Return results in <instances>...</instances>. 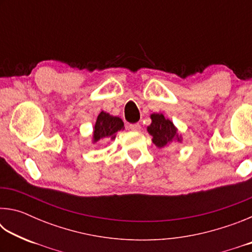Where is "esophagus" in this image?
I'll return each mask as SVG.
<instances>
[{
	"label": "esophagus",
	"mask_w": 252,
	"mask_h": 252,
	"mask_svg": "<svg viewBox=\"0 0 252 252\" xmlns=\"http://www.w3.org/2000/svg\"><path fill=\"white\" fill-rule=\"evenodd\" d=\"M129 129H130L131 131L138 132V131H140V129H141V126H140L139 123H133V125H130V126H129Z\"/></svg>",
	"instance_id": "1"
}]
</instances>
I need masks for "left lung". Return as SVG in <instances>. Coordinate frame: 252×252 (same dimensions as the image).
<instances>
[{
	"label": "left lung",
	"instance_id": "left-lung-1",
	"mask_svg": "<svg viewBox=\"0 0 252 252\" xmlns=\"http://www.w3.org/2000/svg\"><path fill=\"white\" fill-rule=\"evenodd\" d=\"M151 125L147 127L149 134L152 135V142L158 148H164L173 141L181 142L177 126L163 113H152Z\"/></svg>",
	"mask_w": 252,
	"mask_h": 252
}]
</instances>
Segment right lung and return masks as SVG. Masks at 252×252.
<instances>
[{
	"mask_svg": "<svg viewBox=\"0 0 252 252\" xmlns=\"http://www.w3.org/2000/svg\"><path fill=\"white\" fill-rule=\"evenodd\" d=\"M125 129V123L119 117H113L111 114L102 112L97 116L96 122L93 126V134H92V142L95 143L102 139L111 140L116 139V134L118 131Z\"/></svg>",
	"mask_w": 252,
	"mask_h": 252,
	"instance_id": "1",
	"label": "right lung"
}]
</instances>
